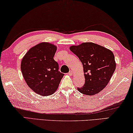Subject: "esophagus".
<instances>
[{"mask_svg": "<svg viewBox=\"0 0 133 133\" xmlns=\"http://www.w3.org/2000/svg\"><path fill=\"white\" fill-rule=\"evenodd\" d=\"M68 74L69 75H71H71H72V74H73L72 71H70L69 72H68Z\"/></svg>", "mask_w": 133, "mask_h": 133, "instance_id": "34e87169", "label": "esophagus"}]
</instances>
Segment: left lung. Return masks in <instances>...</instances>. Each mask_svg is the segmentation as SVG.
Listing matches in <instances>:
<instances>
[{
  "mask_svg": "<svg viewBox=\"0 0 133 133\" xmlns=\"http://www.w3.org/2000/svg\"><path fill=\"white\" fill-rule=\"evenodd\" d=\"M70 50L77 56L83 66L85 82L78 88L87 95H94L108 85L116 69L115 56L110 50L93 43L71 46Z\"/></svg>",
  "mask_w": 133,
  "mask_h": 133,
  "instance_id": "1",
  "label": "left lung"
}]
</instances>
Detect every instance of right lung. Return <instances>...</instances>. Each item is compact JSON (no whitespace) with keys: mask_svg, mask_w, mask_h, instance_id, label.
Listing matches in <instances>:
<instances>
[{"mask_svg":"<svg viewBox=\"0 0 133 133\" xmlns=\"http://www.w3.org/2000/svg\"><path fill=\"white\" fill-rule=\"evenodd\" d=\"M56 50L57 47L53 44L39 43L28 51L21 63L25 82L41 96L53 94L64 75L58 71V62L54 59Z\"/></svg>","mask_w":133,"mask_h":133,"instance_id":"right-lung-1","label":"right lung"}]
</instances>
